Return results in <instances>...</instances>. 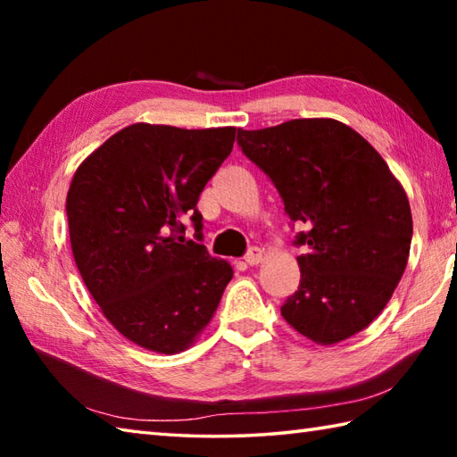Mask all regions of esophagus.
<instances>
[{
  "mask_svg": "<svg viewBox=\"0 0 457 457\" xmlns=\"http://www.w3.org/2000/svg\"><path fill=\"white\" fill-rule=\"evenodd\" d=\"M261 261H263V251H261L259 247H251L245 253V263L247 265H259Z\"/></svg>",
  "mask_w": 457,
  "mask_h": 457,
  "instance_id": "34e87169",
  "label": "esophagus"
}]
</instances>
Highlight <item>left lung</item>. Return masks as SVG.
<instances>
[{
  "instance_id": "obj_1",
  "label": "left lung",
  "mask_w": 457,
  "mask_h": 457,
  "mask_svg": "<svg viewBox=\"0 0 457 457\" xmlns=\"http://www.w3.org/2000/svg\"><path fill=\"white\" fill-rule=\"evenodd\" d=\"M245 157L275 184L293 223L298 290L280 314L316 344L361 332L389 303L412 241L409 198L381 154L336 120L237 129Z\"/></svg>"
}]
</instances>
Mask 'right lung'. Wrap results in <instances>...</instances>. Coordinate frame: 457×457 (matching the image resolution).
<instances>
[{
	"label": "right lung",
	"instance_id": "right-lung-1",
	"mask_svg": "<svg viewBox=\"0 0 457 457\" xmlns=\"http://www.w3.org/2000/svg\"><path fill=\"white\" fill-rule=\"evenodd\" d=\"M236 131L135 123L72 179L66 216L76 267L113 328L151 352L188 347L234 277L200 244L196 204L234 149ZM187 219L194 240L183 237Z\"/></svg>",
	"mask_w": 457,
	"mask_h": 457
}]
</instances>
